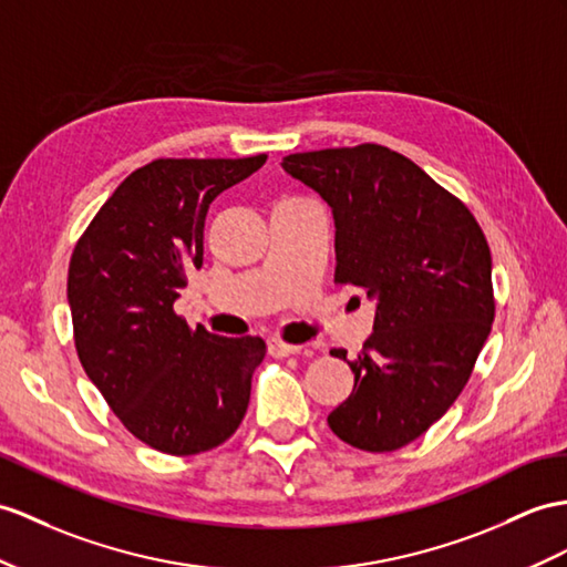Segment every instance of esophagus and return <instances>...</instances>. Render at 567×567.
Instances as JSON below:
<instances>
[{"instance_id": "obj_1", "label": "esophagus", "mask_w": 567, "mask_h": 567, "mask_svg": "<svg viewBox=\"0 0 567 567\" xmlns=\"http://www.w3.org/2000/svg\"><path fill=\"white\" fill-rule=\"evenodd\" d=\"M302 347H296V343H286L281 339H269V353L274 358H286V355H293L300 353Z\"/></svg>"}]
</instances>
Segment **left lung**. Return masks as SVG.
Masks as SVG:
<instances>
[{
  "mask_svg": "<svg viewBox=\"0 0 567 567\" xmlns=\"http://www.w3.org/2000/svg\"><path fill=\"white\" fill-rule=\"evenodd\" d=\"M334 214L337 284L378 300L355 382L329 413L351 447L392 452L421 437L472 378L495 317L491 247L474 214L416 163L380 144L284 158ZM331 355L347 361V351Z\"/></svg>",
  "mask_w": 567,
  "mask_h": 567,
  "instance_id": "obj_1",
  "label": "left lung"
}]
</instances>
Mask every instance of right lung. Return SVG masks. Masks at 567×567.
I'll list each match as a JSON object with an SVG mask.
<instances>
[{
  "label": "right lung",
  "mask_w": 567,
  "mask_h": 567,
  "mask_svg": "<svg viewBox=\"0 0 567 567\" xmlns=\"http://www.w3.org/2000/svg\"><path fill=\"white\" fill-rule=\"evenodd\" d=\"M265 161H151L122 179L69 261L79 361L122 425L158 452L218 447L250 404L267 343L192 329L173 302L202 267L209 204Z\"/></svg>",
  "instance_id": "1"
}]
</instances>
